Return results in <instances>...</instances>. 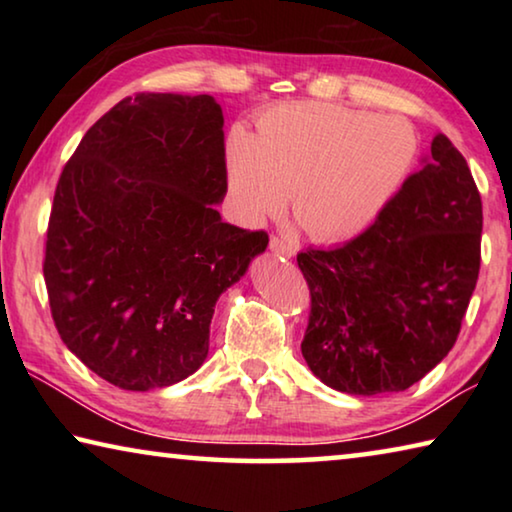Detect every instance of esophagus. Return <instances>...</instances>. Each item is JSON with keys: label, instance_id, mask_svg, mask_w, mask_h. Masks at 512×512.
<instances>
[{"label": "esophagus", "instance_id": "obj_1", "mask_svg": "<svg viewBox=\"0 0 512 512\" xmlns=\"http://www.w3.org/2000/svg\"><path fill=\"white\" fill-rule=\"evenodd\" d=\"M271 250L275 255H282V257H293L296 255V248H293L289 241H284V239H280V237H271Z\"/></svg>", "mask_w": 512, "mask_h": 512}]
</instances>
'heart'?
Segmentation results:
<instances>
[{
  "label": "heart",
  "mask_w": 512,
  "mask_h": 512,
  "mask_svg": "<svg viewBox=\"0 0 512 512\" xmlns=\"http://www.w3.org/2000/svg\"><path fill=\"white\" fill-rule=\"evenodd\" d=\"M420 153L409 119L334 103H282L225 140V178L244 223L287 207L316 244L366 232L391 205Z\"/></svg>",
  "instance_id": "1"
}]
</instances>
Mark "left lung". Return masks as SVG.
I'll return each mask as SVG.
<instances>
[{
  "label": "left lung",
  "mask_w": 512,
  "mask_h": 512,
  "mask_svg": "<svg viewBox=\"0 0 512 512\" xmlns=\"http://www.w3.org/2000/svg\"><path fill=\"white\" fill-rule=\"evenodd\" d=\"M481 196L461 151L438 133L422 169L348 244L307 248L311 311L302 357L350 395L406 391L454 348L479 280Z\"/></svg>",
  "instance_id": "left-lung-1"
}]
</instances>
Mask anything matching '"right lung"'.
Here are the masks:
<instances>
[{
    "label": "right lung",
    "mask_w": 512,
    "mask_h": 512,
    "mask_svg": "<svg viewBox=\"0 0 512 512\" xmlns=\"http://www.w3.org/2000/svg\"><path fill=\"white\" fill-rule=\"evenodd\" d=\"M223 112L210 94L142 92L94 124L54 194L45 284L60 339L124 391L203 366L221 293L268 235L223 223Z\"/></svg>",
    "instance_id": "add662e5"
}]
</instances>
